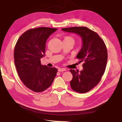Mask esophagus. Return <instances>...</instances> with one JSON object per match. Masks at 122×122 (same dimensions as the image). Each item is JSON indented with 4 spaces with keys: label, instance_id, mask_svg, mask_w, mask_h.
Returning a JSON list of instances; mask_svg holds the SVG:
<instances>
[{
    "label": "esophagus",
    "instance_id": "34e87169",
    "mask_svg": "<svg viewBox=\"0 0 122 122\" xmlns=\"http://www.w3.org/2000/svg\"><path fill=\"white\" fill-rule=\"evenodd\" d=\"M66 70V69L65 68H59L58 69V71L59 72H63V71H65Z\"/></svg>",
    "mask_w": 122,
    "mask_h": 122
}]
</instances>
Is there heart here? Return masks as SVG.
<instances>
[{"instance_id": "heart-1", "label": "heart", "mask_w": 122, "mask_h": 122, "mask_svg": "<svg viewBox=\"0 0 122 122\" xmlns=\"http://www.w3.org/2000/svg\"><path fill=\"white\" fill-rule=\"evenodd\" d=\"M65 38H70V39H72L71 38H70V37H66Z\"/></svg>"}]
</instances>
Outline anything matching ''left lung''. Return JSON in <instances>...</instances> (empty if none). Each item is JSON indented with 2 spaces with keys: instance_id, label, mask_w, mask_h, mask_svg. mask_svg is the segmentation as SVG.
<instances>
[{
  "instance_id": "left-lung-1",
  "label": "left lung",
  "mask_w": 122,
  "mask_h": 122,
  "mask_svg": "<svg viewBox=\"0 0 122 122\" xmlns=\"http://www.w3.org/2000/svg\"><path fill=\"white\" fill-rule=\"evenodd\" d=\"M61 30L77 34L81 39L82 46L76 57L84 62L83 69L81 71L70 70L73 76L70 82L73 90L86 93L99 83L104 73L107 60L106 46L97 33L87 27H72Z\"/></svg>"
}]
</instances>
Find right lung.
<instances>
[{"instance_id": "add662e5", "label": "right lung", "mask_w": 122, "mask_h": 122, "mask_svg": "<svg viewBox=\"0 0 122 122\" xmlns=\"http://www.w3.org/2000/svg\"><path fill=\"white\" fill-rule=\"evenodd\" d=\"M57 29L38 27L24 33L18 40L14 50V59L17 72L26 86L36 92L50 86L57 69L41 64L45 56L48 38Z\"/></svg>"}]
</instances>
